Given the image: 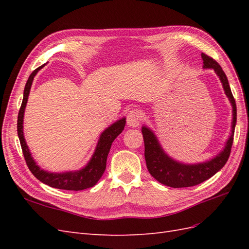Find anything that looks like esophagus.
<instances>
[{"label":"esophagus","instance_id":"34e87169","mask_svg":"<svg viewBox=\"0 0 249 249\" xmlns=\"http://www.w3.org/2000/svg\"><path fill=\"white\" fill-rule=\"evenodd\" d=\"M140 120H141V116H140V113L137 109H133V110L129 111V113H127L126 124L129 126H133V127L138 126L140 124Z\"/></svg>","mask_w":249,"mask_h":249}]
</instances>
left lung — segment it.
Masks as SVG:
<instances>
[{"label": "left lung", "mask_w": 249, "mask_h": 249, "mask_svg": "<svg viewBox=\"0 0 249 249\" xmlns=\"http://www.w3.org/2000/svg\"><path fill=\"white\" fill-rule=\"evenodd\" d=\"M203 61V69H212L219 77L224 92L229 97L232 107V123L231 134L225 143L223 150L215 156L213 159L207 162L196 164H184L173 160L161 147L156 135L149 127L142 126V135L144 140V157L146 167L153 178L165 186L172 188H184L198 185L205 180L212 178L216 172L219 171L227 163L233 141V133L237 122V107L233 99L229 80L222 71L221 66L213 58L201 53Z\"/></svg>", "instance_id": "left-lung-1"}]
</instances>
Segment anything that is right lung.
Instances as JSON below:
<instances>
[{
	"instance_id": "obj_1",
	"label": "right lung",
	"mask_w": 249,
	"mask_h": 249,
	"mask_svg": "<svg viewBox=\"0 0 249 249\" xmlns=\"http://www.w3.org/2000/svg\"><path fill=\"white\" fill-rule=\"evenodd\" d=\"M44 65L46 64L39 66L38 69H36L31 74H30L24 90V99H22V103L18 116V135L20 141L22 154H24L25 160L30 171L33 173L36 178H38L43 184L62 190H84L87 189V188L93 187L102 178L105 169H106L107 157L110 152L112 142L114 141L118 135L124 131V127L125 125V118L124 117L117 120V122L111 124L101 134L99 142H97V145L95 147L91 159L89 160L85 167H83L82 169L77 171H66L60 173L49 172L41 169L38 165L36 164L33 157L31 156V153H30V149L24 137L22 124H24V113L28 102L30 89H31L32 86V82L34 80V77L36 76V73L38 72Z\"/></svg>"
}]
</instances>
